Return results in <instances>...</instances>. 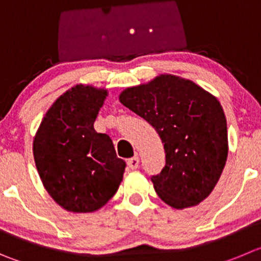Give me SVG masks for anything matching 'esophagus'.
<instances>
[{
    "instance_id": "34e87169",
    "label": "esophagus",
    "mask_w": 261,
    "mask_h": 261,
    "mask_svg": "<svg viewBox=\"0 0 261 261\" xmlns=\"http://www.w3.org/2000/svg\"><path fill=\"white\" fill-rule=\"evenodd\" d=\"M126 163H128V166L130 168V169L135 170V169H137L138 166H140V158H138V156H135V158L129 159Z\"/></svg>"
}]
</instances>
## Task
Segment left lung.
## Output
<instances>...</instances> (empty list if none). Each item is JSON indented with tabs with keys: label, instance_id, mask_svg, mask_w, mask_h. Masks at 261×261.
<instances>
[{
	"label": "left lung",
	"instance_id": "obj_1",
	"mask_svg": "<svg viewBox=\"0 0 261 261\" xmlns=\"http://www.w3.org/2000/svg\"><path fill=\"white\" fill-rule=\"evenodd\" d=\"M119 101L147 120L163 141L165 166L151 178L159 197L174 209L205 200L228 156L227 119L219 100L192 81L160 74L125 88Z\"/></svg>",
	"mask_w": 261,
	"mask_h": 261
}]
</instances>
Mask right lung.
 Wrapping results in <instances>:
<instances>
[{
    "instance_id": "right-lung-1",
    "label": "right lung",
    "mask_w": 261,
    "mask_h": 261,
    "mask_svg": "<svg viewBox=\"0 0 261 261\" xmlns=\"http://www.w3.org/2000/svg\"><path fill=\"white\" fill-rule=\"evenodd\" d=\"M108 89L76 84L47 110L33 140L37 170L55 202L71 213H92L115 195L125 161L113 141L93 128Z\"/></svg>"
}]
</instances>
